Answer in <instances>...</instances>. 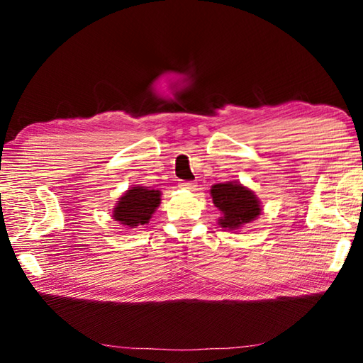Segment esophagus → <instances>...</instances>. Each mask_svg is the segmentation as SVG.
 <instances>
[{
  "label": "esophagus",
  "mask_w": 363,
  "mask_h": 363,
  "mask_svg": "<svg viewBox=\"0 0 363 363\" xmlns=\"http://www.w3.org/2000/svg\"><path fill=\"white\" fill-rule=\"evenodd\" d=\"M181 187L182 189H187V190H195L196 184L194 181H186V182H181Z\"/></svg>",
  "instance_id": "obj_1"
}]
</instances>
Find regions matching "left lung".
Instances as JSON below:
<instances>
[{"mask_svg":"<svg viewBox=\"0 0 363 363\" xmlns=\"http://www.w3.org/2000/svg\"><path fill=\"white\" fill-rule=\"evenodd\" d=\"M213 203L223 213L220 227L237 229L259 216L261 206L255 194L237 182L216 184L211 187Z\"/></svg>","mask_w":363,"mask_h":363,"instance_id":"8db88e82","label":"left lung"}]
</instances>
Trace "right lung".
I'll return each mask as SVG.
<instances>
[{
  "instance_id": "right-lung-1",
  "label": "right lung",
  "mask_w": 363,
  "mask_h": 363,
  "mask_svg": "<svg viewBox=\"0 0 363 363\" xmlns=\"http://www.w3.org/2000/svg\"><path fill=\"white\" fill-rule=\"evenodd\" d=\"M160 205V190L133 187L121 196L113 210V219L128 227L149 223L153 211Z\"/></svg>"
}]
</instances>
